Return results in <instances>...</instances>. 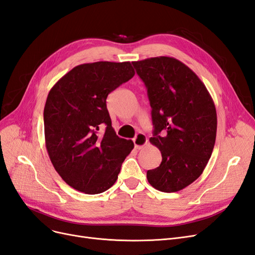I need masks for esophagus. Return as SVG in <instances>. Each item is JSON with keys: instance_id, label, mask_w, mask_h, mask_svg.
<instances>
[{"instance_id": "obj_1", "label": "esophagus", "mask_w": 255, "mask_h": 255, "mask_svg": "<svg viewBox=\"0 0 255 255\" xmlns=\"http://www.w3.org/2000/svg\"><path fill=\"white\" fill-rule=\"evenodd\" d=\"M134 144H135V148L136 149H141L143 146L148 143V139H146V136L142 133H138L135 138L133 139Z\"/></svg>"}]
</instances>
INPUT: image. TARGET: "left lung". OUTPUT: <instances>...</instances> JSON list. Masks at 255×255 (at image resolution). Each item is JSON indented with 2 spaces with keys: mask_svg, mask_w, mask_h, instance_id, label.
Instances as JSON below:
<instances>
[{
  "mask_svg": "<svg viewBox=\"0 0 255 255\" xmlns=\"http://www.w3.org/2000/svg\"><path fill=\"white\" fill-rule=\"evenodd\" d=\"M151 105L153 137L160 165L146 172L155 189L175 192L202 174L217 133V113L210 92L182 61L158 56L132 61Z\"/></svg>",
  "mask_w": 255,
  "mask_h": 255,
  "instance_id": "8db88e82",
  "label": "left lung"
}]
</instances>
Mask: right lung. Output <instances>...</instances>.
Segmentation results:
<instances>
[{"label":"right lung","instance_id":"1","mask_svg":"<svg viewBox=\"0 0 255 255\" xmlns=\"http://www.w3.org/2000/svg\"><path fill=\"white\" fill-rule=\"evenodd\" d=\"M134 75L129 61H97L74 67L51 88L43 111L45 146L72 188L97 195L117 181L134 143L116 135L106 99Z\"/></svg>","mask_w":255,"mask_h":255}]
</instances>
